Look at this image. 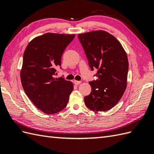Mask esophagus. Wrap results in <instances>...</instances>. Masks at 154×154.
<instances>
[{"label":"esophagus","mask_w":154,"mask_h":154,"mask_svg":"<svg viewBox=\"0 0 154 154\" xmlns=\"http://www.w3.org/2000/svg\"><path fill=\"white\" fill-rule=\"evenodd\" d=\"M73 83L75 84V85H79V84H81V81H73Z\"/></svg>","instance_id":"1"}]
</instances>
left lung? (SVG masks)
Returning <instances> with one entry per match:
<instances>
[{
	"instance_id": "8db88e82",
	"label": "left lung",
	"mask_w": 154,
	"mask_h": 154,
	"mask_svg": "<svg viewBox=\"0 0 154 154\" xmlns=\"http://www.w3.org/2000/svg\"><path fill=\"white\" fill-rule=\"evenodd\" d=\"M90 69H97V79L89 82L92 91L85 105L97 113L118 103L127 86L129 63L126 53L115 37L103 30L78 35Z\"/></svg>"
}]
</instances>
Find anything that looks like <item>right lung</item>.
<instances>
[{"label":"right lung","instance_id":"right-lung-1","mask_svg":"<svg viewBox=\"0 0 154 154\" xmlns=\"http://www.w3.org/2000/svg\"><path fill=\"white\" fill-rule=\"evenodd\" d=\"M74 38V34L46 33L34 38L23 54V88L34 105L45 114L64 109L73 91L72 82L54 76L63 53Z\"/></svg>","mask_w":154,"mask_h":154}]
</instances>
